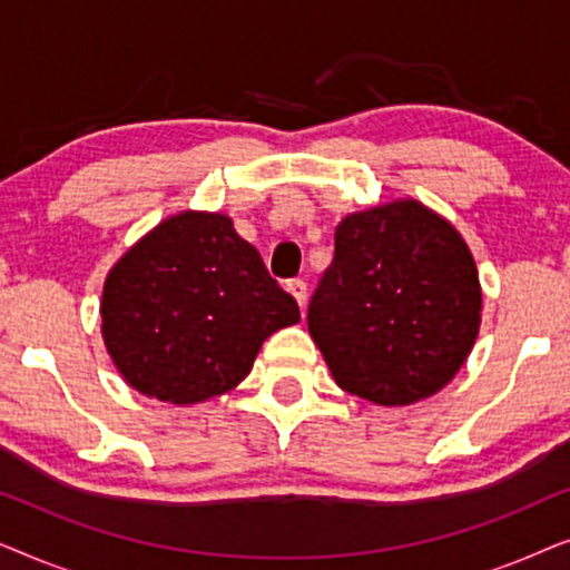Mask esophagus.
<instances>
[{
	"instance_id": "34e87169",
	"label": "esophagus",
	"mask_w": 570,
	"mask_h": 570,
	"mask_svg": "<svg viewBox=\"0 0 570 570\" xmlns=\"http://www.w3.org/2000/svg\"><path fill=\"white\" fill-rule=\"evenodd\" d=\"M285 287H287V293H291L293 298L298 301L301 308L306 306V301H308V285L303 283V279H291V283H287Z\"/></svg>"
}]
</instances>
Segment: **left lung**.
<instances>
[{
	"label": "left lung",
	"mask_w": 570,
	"mask_h": 570,
	"mask_svg": "<svg viewBox=\"0 0 570 570\" xmlns=\"http://www.w3.org/2000/svg\"><path fill=\"white\" fill-rule=\"evenodd\" d=\"M470 248L417 202L347 215L308 303V332L332 376L376 404H410L454 379L480 330Z\"/></svg>",
	"instance_id": "8db88e82"
}]
</instances>
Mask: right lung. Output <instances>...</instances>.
Returning a JSON list of instances; mask_svg holds the SVG:
<instances>
[{
  "label": "right lung",
  "instance_id": "obj_1",
  "mask_svg": "<svg viewBox=\"0 0 570 570\" xmlns=\"http://www.w3.org/2000/svg\"><path fill=\"white\" fill-rule=\"evenodd\" d=\"M104 340L139 394L191 404L246 379L262 342L298 324L291 293L230 217L181 213L121 256L104 287Z\"/></svg>",
  "mask_w": 570,
  "mask_h": 570
}]
</instances>
